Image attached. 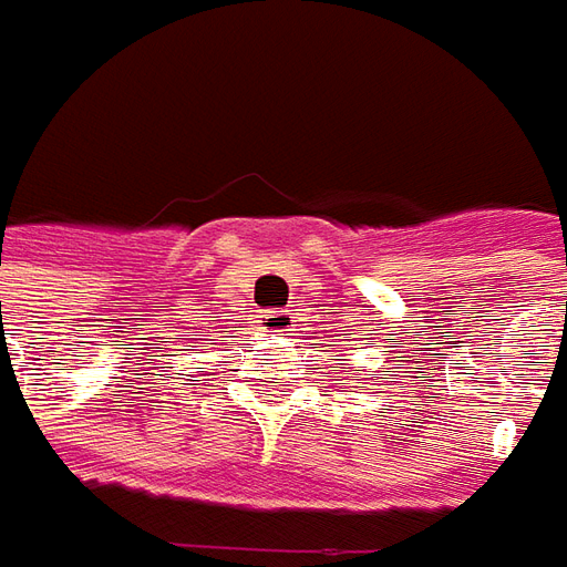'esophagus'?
Here are the masks:
<instances>
[{
  "label": "esophagus",
  "mask_w": 567,
  "mask_h": 567,
  "mask_svg": "<svg viewBox=\"0 0 567 567\" xmlns=\"http://www.w3.org/2000/svg\"><path fill=\"white\" fill-rule=\"evenodd\" d=\"M259 323H262V329H268V332H290L292 317L287 315V311H265Z\"/></svg>",
  "instance_id": "1"
}]
</instances>
